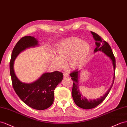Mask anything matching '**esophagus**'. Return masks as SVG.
<instances>
[{
  "mask_svg": "<svg viewBox=\"0 0 127 127\" xmlns=\"http://www.w3.org/2000/svg\"><path fill=\"white\" fill-rule=\"evenodd\" d=\"M68 76H69V74H67V73H64V74H63V77H64V78H66V77H68Z\"/></svg>",
  "mask_w": 127,
  "mask_h": 127,
  "instance_id": "obj_1",
  "label": "esophagus"
}]
</instances>
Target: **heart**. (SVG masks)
Segmentation results:
<instances>
[{"label":"heart","instance_id":"b5f03b06","mask_svg":"<svg viewBox=\"0 0 127 127\" xmlns=\"http://www.w3.org/2000/svg\"><path fill=\"white\" fill-rule=\"evenodd\" d=\"M91 47L88 42L77 37L67 38L60 42L56 49L57 56H53L51 62L55 66L61 67L64 60H67V65L76 69L86 63L89 57Z\"/></svg>","mask_w":127,"mask_h":127}]
</instances>
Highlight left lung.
I'll return each instance as SVG.
<instances>
[{
  "mask_svg": "<svg viewBox=\"0 0 127 127\" xmlns=\"http://www.w3.org/2000/svg\"><path fill=\"white\" fill-rule=\"evenodd\" d=\"M93 35V37L95 41L96 48L94 50V53H96L97 51L102 52L107 56L110 58L112 62L113 66L114 68V77L113 83L111 86L110 87L109 90L103 96L100 97H98L96 99H87L85 96H83V95L80 93L79 88V74L80 71L76 70L72 73L70 74V76L71 77V79L73 80V87L72 90V96L76 105L80 107V108L85 109H90L98 106L100 103H101L105 99L107 96L108 95L110 90H111L112 86L113 85L114 81L115 79V59L113 53L112 52L111 47H110L109 44L107 42L104 41L99 35L96 34L95 32H91Z\"/></svg>",
  "mask_w": 127,
  "mask_h": 127,
  "instance_id": "left-lung-1",
  "label": "left lung"
}]
</instances>
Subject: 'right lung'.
<instances>
[{
	"label": "right lung",
	"instance_id": "right-lung-1",
	"mask_svg": "<svg viewBox=\"0 0 127 127\" xmlns=\"http://www.w3.org/2000/svg\"><path fill=\"white\" fill-rule=\"evenodd\" d=\"M38 45L36 38L31 36L22 37L13 49L9 69L12 85L15 93L21 100L31 108L44 110L49 108L54 102V90L63 78V74L59 71L46 72L34 82L25 83L16 76L14 70L15 58L22 51L27 48Z\"/></svg>",
	"mask_w": 127,
	"mask_h": 127
}]
</instances>
